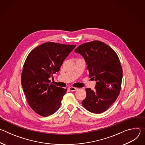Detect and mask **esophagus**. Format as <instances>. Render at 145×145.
<instances>
[{"label":"esophagus","mask_w":145,"mask_h":145,"mask_svg":"<svg viewBox=\"0 0 145 145\" xmlns=\"http://www.w3.org/2000/svg\"><path fill=\"white\" fill-rule=\"evenodd\" d=\"M69 89L71 91H75L76 90H77V88H75V87H69Z\"/></svg>","instance_id":"obj_1"}]
</instances>
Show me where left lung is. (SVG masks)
<instances>
[{
  "label": "left lung",
  "mask_w": 145,
  "mask_h": 145,
  "mask_svg": "<svg viewBox=\"0 0 145 145\" xmlns=\"http://www.w3.org/2000/svg\"><path fill=\"white\" fill-rule=\"evenodd\" d=\"M74 52L84 58L89 77L96 81L94 90L86 89L82 105L93 113L105 112L120 92L123 71L119 58L111 47L99 40L82 44Z\"/></svg>",
  "instance_id": "left-lung-1"
}]
</instances>
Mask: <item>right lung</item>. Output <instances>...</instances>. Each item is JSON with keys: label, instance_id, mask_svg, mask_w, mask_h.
I'll list each match as a JSON object with an SVG mask.
<instances>
[{"label": "right lung", "instance_id": "obj_1", "mask_svg": "<svg viewBox=\"0 0 145 145\" xmlns=\"http://www.w3.org/2000/svg\"><path fill=\"white\" fill-rule=\"evenodd\" d=\"M76 45L49 42L31 50L24 65L21 82L29 106L37 114L48 116L61 106L67 89L50 83L49 78L59 68Z\"/></svg>", "mask_w": 145, "mask_h": 145}]
</instances>
